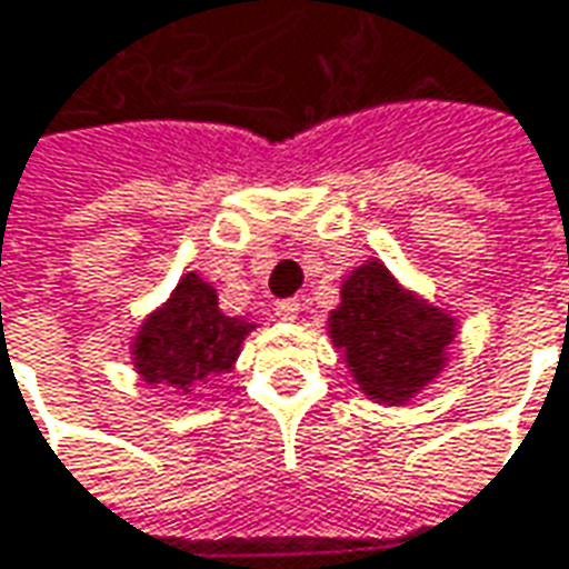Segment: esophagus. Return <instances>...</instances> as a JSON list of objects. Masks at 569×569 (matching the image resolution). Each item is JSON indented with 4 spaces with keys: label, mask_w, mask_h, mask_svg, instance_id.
<instances>
[{
    "label": "esophagus",
    "mask_w": 569,
    "mask_h": 569,
    "mask_svg": "<svg viewBox=\"0 0 569 569\" xmlns=\"http://www.w3.org/2000/svg\"><path fill=\"white\" fill-rule=\"evenodd\" d=\"M273 311H277L280 321H296L299 318V299H280L273 305Z\"/></svg>",
    "instance_id": "34e87169"
}]
</instances>
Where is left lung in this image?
I'll list each match as a JSON object with an SVG mask.
<instances>
[{"instance_id":"obj_1","label":"left lung","mask_w":569,"mask_h":569,"mask_svg":"<svg viewBox=\"0 0 569 569\" xmlns=\"http://www.w3.org/2000/svg\"><path fill=\"white\" fill-rule=\"evenodd\" d=\"M340 299L327 327L365 397L402 406L441 375L457 321L406 292L381 261L356 267Z\"/></svg>"}]
</instances>
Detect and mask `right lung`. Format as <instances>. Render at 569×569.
Listing matches in <instances>:
<instances>
[{
  "instance_id": "1",
  "label": "right lung",
  "mask_w": 569,
  "mask_h": 569,
  "mask_svg": "<svg viewBox=\"0 0 569 569\" xmlns=\"http://www.w3.org/2000/svg\"><path fill=\"white\" fill-rule=\"evenodd\" d=\"M251 327L254 323L223 315L217 289L198 273H186L167 305L141 323L131 343L134 371L144 383L198 393L236 365Z\"/></svg>"
}]
</instances>
